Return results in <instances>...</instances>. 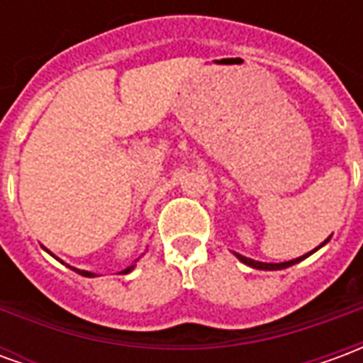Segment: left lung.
<instances>
[{"label":"left lung","instance_id":"obj_1","mask_svg":"<svg viewBox=\"0 0 363 363\" xmlns=\"http://www.w3.org/2000/svg\"><path fill=\"white\" fill-rule=\"evenodd\" d=\"M327 241H328V239H327ZM327 241H325V243H327ZM325 243H323V245H325ZM323 245H319V247H323ZM319 247H317V249H319ZM317 249H315V251H317ZM311 252H307V255H311ZM307 255H305V257H307ZM235 257L241 260V262H245V264H249V267H252V268H259V270H280V268H288V267H291V264L299 262V260L305 259V257H299V259L288 260V262H280V264H270V262H259V260L247 259V257H243V255H237V252H235Z\"/></svg>","mask_w":363,"mask_h":363}]
</instances>
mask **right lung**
<instances>
[{
  "instance_id": "right-lung-1",
  "label": "right lung",
  "mask_w": 363,
  "mask_h": 363,
  "mask_svg": "<svg viewBox=\"0 0 363 363\" xmlns=\"http://www.w3.org/2000/svg\"><path fill=\"white\" fill-rule=\"evenodd\" d=\"M72 270H75V272H79V274H82V276H87V278H93V276H95V274H91V272H85V270H77V268H72ZM132 270H134V267H128L126 270H124V272H122V274H128V272H132Z\"/></svg>"
}]
</instances>
